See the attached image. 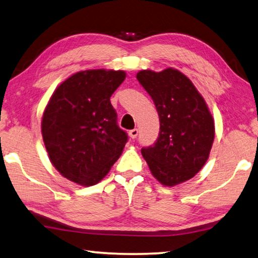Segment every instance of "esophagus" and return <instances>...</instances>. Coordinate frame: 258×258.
Instances as JSON below:
<instances>
[{"label":"esophagus","instance_id":"obj_1","mask_svg":"<svg viewBox=\"0 0 258 258\" xmlns=\"http://www.w3.org/2000/svg\"><path fill=\"white\" fill-rule=\"evenodd\" d=\"M138 129H133V130H130L129 132V136H130V138H133V139H135L136 138L137 136H138Z\"/></svg>","mask_w":258,"mask_h":258}]
</instances>
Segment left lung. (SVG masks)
<instances>
[{"label": "left lung", "mask_w": 258, "mask_h": 258, "mask_svg": "<svg viewBox=\"0 0 258 258\" xmlns=\"http://www.w3.org/2000/svg\"><path fill=\"white\" fill-rule=\"evenodd\" d=\"M137 79L150 94L160 116V134L142 154L152 174L172 187L198 173L209 159L214 141V121L190 79L168 68L143 70Z\"/></svg>", "instance_id": "obj_1"}]
</instances>
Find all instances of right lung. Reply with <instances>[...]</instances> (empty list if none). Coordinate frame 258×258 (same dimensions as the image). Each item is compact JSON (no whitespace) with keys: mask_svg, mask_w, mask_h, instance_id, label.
I'll list each match as a JSON object with an SVG mask.
<instances>
[{"mask_svg":"<svg viewBox=\"0 0 258 258\" xmlns=\"http://www.w3.org/2000/svg\"><path fill=\"white\" fill-rule=\"evenodd\" d=\"M124 71L86 70L58 86L45 107L43 141L58 172L81 186L105 177L119 159L128 135L117 125L110 97Z\"/></svg>","mask_w":258,"mask_h":258,"instance_id":"right-lung-1","label":"right lung"}]
</instances>
